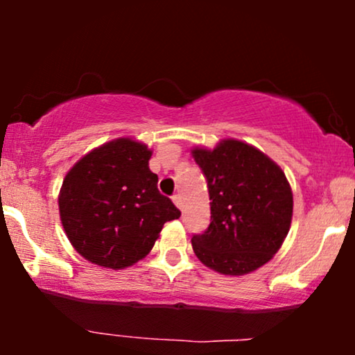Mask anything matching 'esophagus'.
<instances>
[{"instance_id": "1", "label": "esophagus", "mask_w": 355, "mask_h": 355, "mask_svg": "<svg viewBox=\"0 0 355 355\" xmlns=\"http://www.w3.org/2000/svg\"><path fill=\"white\" fill-rule=\"evenodd\" d=\"M173 202H174V205H176L178 208H182V200H181V196H179V193H176V196H173Z\"/></svg>"}]
</instances>
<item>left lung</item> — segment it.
Instances as JSON below:
<instances>
[{"label": "left lung", "instance_id": "8db88e82", "mask_svg": "<svg viewBox=\"0 0 355 355\" xmlns=\"http://www.w3.org/2000/svg\"><path fill=\"white\" fill-rule=\"evenodd\" d=\"M207 178L211 221L192 237L197 259L221 275L242 276L273 259L293 220L286 174L254 145L223 139L213 150L193 147Z\"/></svg>", "mask_w": 355, "mask_h": 355}]
</instances>
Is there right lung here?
<instances>
[{
    "mask_svg": "<svg viewBox=\"0 0 355 355\" xmlns=\"http://www.w3.org/2000/svg\"><path fill=\"white\" fill-rule=\"evenodd\" d=\"M152 150L130 137L84 155L62 181L58 205L72 247L92 263L123 270L148 255L166 221L181 211L159 193Z\"/></svg>",
    "mask_w": 355,
    "mask_h": 355,
    "instance_id": "right-lung-1",
    "label": "right lung"
}]
</instances>
